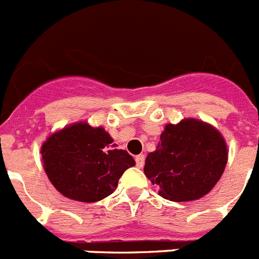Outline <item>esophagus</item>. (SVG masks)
<instances>
[{
	"label": "esophagus",
	"instance_id": "1",
	"mask_svg": "<svg viewBox=\"0 0 259 259\" xmlns=\"http://www.w3.org/2000/svg\"><path fill=\"white\" fill-rule=\"evenodd\" d=\"M135 161H136V166L140 167V169H141V167L144 166V162H145L144 154H139V156H136Z\"/></svg>",
	"mask_w": 259,
	"mask_h": 259
}]
</instances>
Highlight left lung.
Segmentation results:
<instances>
[{
	"instance_id": "1",
	"label": "left lung",
	"mask_w": 259,
	"mask_h": 259,
	"mask_svg": "<svg viewBox=\"0 0 259 259\" xmlns=\"http://www.w3.org/2000/svg\"><path fill=\"white\" fill-rule=\"evenodd\" d=\"M228 160L218 130L196 119L167 124L156 151L147 156L144 173L162 198L189 202L208 194Z\"/></svg>"
}]
</instances>
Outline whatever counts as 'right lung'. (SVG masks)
Wrapping results in <instances>:
<instances>
[{"label":"right lung","mask_w":259,"mask_h":259,"mask_svg":"<svg viewBox=\"0 0 259 259\" xmlns=\"http://www.w3.org/2000/svg\"><path fill=\"white\" fill-rule=\"evenodd\" d=\"M44 170L59 193L93 203L111 195L135 160L116 149L102 127L77 123L51 135L41 147Z\"/></svg>","instance_id":"add662e5"}]
</instances>
